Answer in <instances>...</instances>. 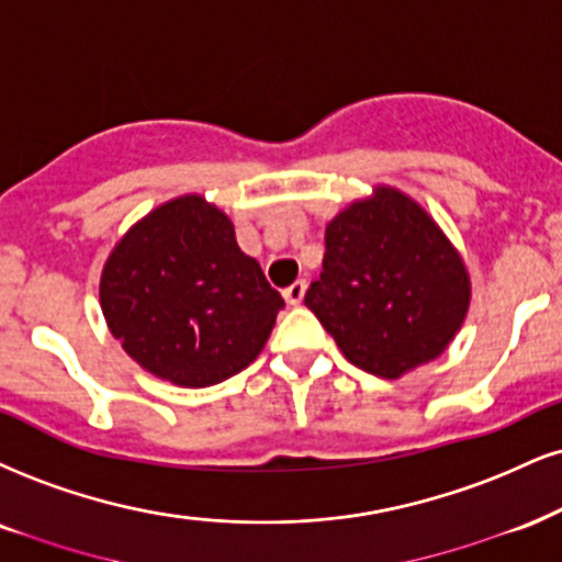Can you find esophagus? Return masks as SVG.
<instances>
[{
    "mask_svg": "<svg viewBox=\"0 0 562 562\" xmlns=\"http://www.w3.org/2000/svg\"><path fill=\"white\" fill-rule=\"evenodd\" d=\"M306 280H295L293 285L282 290V295H285V301L290 303V306H299V303L303 301V295H306Z\"/></svg>",
    "mask_w": 562,
    "mask_h": 562,
    "instance_id": "esophagus-1",
    "label": "esophagus"
}]
</instances>
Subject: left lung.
I'll return each mask as SVG.
<instances>
[{
    "mask_svg": "<svg viewBox=\"0 0 562 562\" xmlns=\"http://www.w3.org/2000/svg\"><path fill=\"white\" fill-rule=\"evenodd\" d=\"M469 299L442 229L408 195L376 188L324 229L322 274L303 303L353 367L397 380L450 346Z\"/></svg>",
    "mask_w": 562,
    "mask_h": 562,
    "instance_id": "left-lung-1",
    "label": "left lung"
}]
</instances>
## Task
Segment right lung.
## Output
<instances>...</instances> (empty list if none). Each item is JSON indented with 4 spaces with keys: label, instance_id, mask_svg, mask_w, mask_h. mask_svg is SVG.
<instances>
[{
    "label": "right lung",
    "instance_id": "add662e5",
    "mask_svg": "<svg viewBox=\"0 0 562 562\" xmlns=\"http://www.w3.org/2000/svg\"><path fill=\"white\" fill-rule=\"evenodd\" d=\"M101 311L125 353L180 387H209L261 353L285 301L201 195L154 209L104 263Z\"/></svg>",
    "mask_w": 562,
    "mask_h": 562
}]
</instances>
